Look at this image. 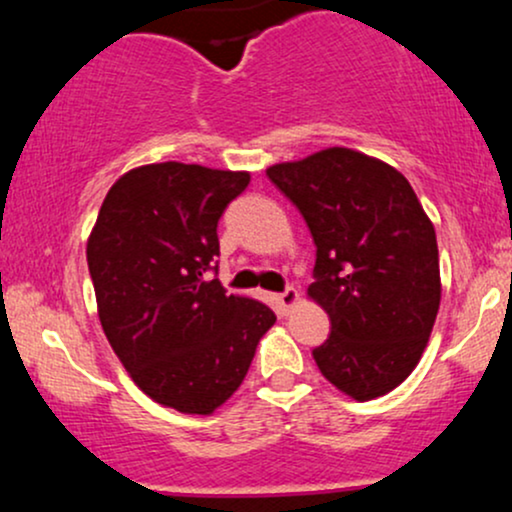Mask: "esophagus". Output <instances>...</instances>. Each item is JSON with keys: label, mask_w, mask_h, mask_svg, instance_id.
Returning <instances> with one entry per match:
<instances>
[{"label": "esophagus", "mask_w": 512, "mask_h": 512, "mask_svg": "<svg viewBox=\"0 0 512 512\" xmlns=\"http://www.w3.org/2000/svg\"><path fill=\"white\" fill-rule=\"evenodd\" d=\"M298 301H301V293L296 289H286L284 293H279V296H274V303L279 305L281 313H289L291 308H296Z\"/></svg>", "instance_id": "obj_1"}]
</instances>
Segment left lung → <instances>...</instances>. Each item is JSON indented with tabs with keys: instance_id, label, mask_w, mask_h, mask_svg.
<instances>
[{
	"instance_id": "obj_1",
	"label": "left lung",
	"mask_w": 512,
	"mask_h": 512,
	"mask_svg": "<svg viewBox=\"0 0 512 512\" xmlns=\"http://www.w3.org/2000/svg\"><path fill=\"white\" fill-rule=\"evenodd\" d=\"M267 175L315 240L308 298L332 322L313 351L317 368L356 402L387 395L421 361L436 322V228L397 168L346 146L274 163Z\"/></svg>"
}]
</instances>
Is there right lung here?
<instances>
[{
    "instance_id": "obj_1",
    "label": "right lung",
    "mask_w": 512,
    "mask_h": 512,
    "mask_svg": "<svg viewBox=\"0 0 512 512\" xmlns=\"http://www.w3.org/2000/svg\"><path fill=\"white\" fill-rule=\"evenodd\" d=\"M248 170L149 163L105 195L86 243L105 337L134 385L182 414H214L248 375L276 315L204 272Z\"/></svg>"
}]
</instances>
